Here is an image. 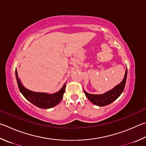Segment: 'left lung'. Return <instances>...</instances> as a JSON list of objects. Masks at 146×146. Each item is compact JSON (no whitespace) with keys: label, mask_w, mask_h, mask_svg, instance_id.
I'll use <instances>...</instances> for the list:
<instances>
[{"label":"left lung","mask_w":146,"mask_h":146,"mask_svg":"<svg viewBox=\"0 0 146 146\" xmlns=\"http://www.w3.org/2000/svg\"><path fill=\"white\" fill-rule=\"evenodd\" d=\"M126 77L127 68L123 81L119 84L117 85L114 88L110 90L109 91L102 94H92L87 93L86 91H84V93L88 100L93 104L99 106V107H104V106L109 105L111 103L114 102L122 94V92L124 91V87H125Z\"/></svg>","instance_id":"obj_1"}]
</instances>
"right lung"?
<instances>
[{"instance_id":"right-lung-1","label":"right lung","mask_w":146,"mask_h":146,"mask_svg":"<svg viewBox=\"0 0 146 146\" xmlns=\"http://www.w3.org/2000/svg\"><path fill=\"white\" fill-rule=\"evenodd\" d=\"M15 74L18 88H19L20 92L29 102L33 103L34 105L40 108L47 109V108H50L56 106L62 100L63 94H64L65 91L66 83L59 91L54 94L37 92L30 91V90L23 87L19 78H18L17 70L15 71Z\"/></svg>"}]
</instances>
